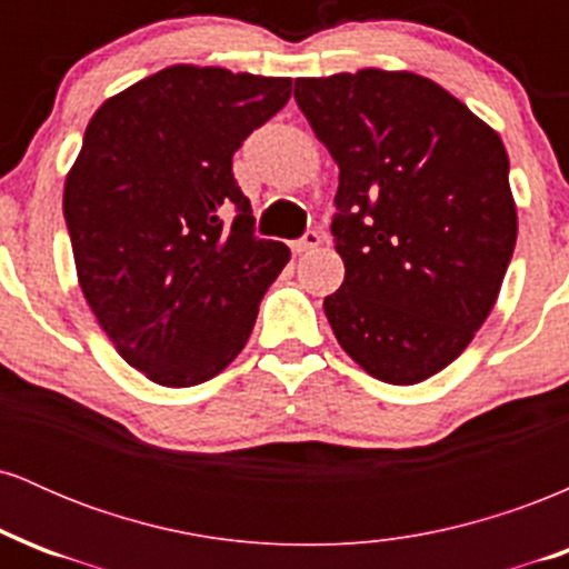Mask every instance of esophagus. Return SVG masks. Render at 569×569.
Segmentation results:
<instances>
[{"mask_svg":"<svg viewBox=\"0 0 569 569\" xmlns=\"http://www.w3.org/2000/svg\"><path fill=\"white\" fill-rule=\"evenodd\" d=\"M318 246H321V234H318L316 230H310L302 240H297V243H293V253H307Z\"/></svg>","mask_w":569,"mask_h":569,"instance_id":"1","label":"esophagus"}]
</instances>
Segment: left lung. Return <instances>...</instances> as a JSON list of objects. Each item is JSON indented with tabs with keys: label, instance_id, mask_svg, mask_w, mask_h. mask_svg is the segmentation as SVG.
Masks as SVG:
<instances>
[{
	"label": "left lung",
	"instance_id": "1",
	"mask_svg": "<svg viewBox=\"0 0 569 569\" xmlns=\"http://www.w3.org/2000/svg\"><path fill=\"white\" fill-rule=\"evenodd\" d=\"M293 98L339 166L337 342L375 380L439 375L492 312L516 246L498 130L415 71L299 77Z\"/></svg>",
	"mask_w": 569,
	"mask_h": 569
}]
</instances>
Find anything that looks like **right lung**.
<instances>
[{"instance_id":"1","label":"right lung","mask_w":569,"mask_h":569,"mask_svg":"<svg viewBox=\"0 0 569 569\" xmlns=\"http://www.w3.org/2000/svg\"><path fill=\"white\" fill-rule=\"evenodd\" d=\"M289 98V77L176 63L90 117L63 184L77 280L122 361L162 388L230 367L291 259L253 238L232 176L234 149Z\"/></svg>"}]
</instances>
